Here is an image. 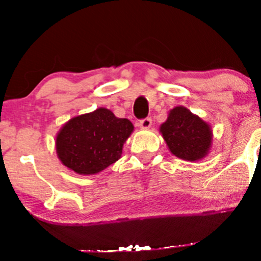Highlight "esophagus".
<instances>
[{"label": "esophagus", "instance_id": "obj_1", "mask_svg": "<svg viewBox=\"0 0 261 261\" xmlns=\"http://www.w3.org/2000/svg\"><path fill=\"white\" fill-rule=\"evenodd\" d=\"M152 125V119L151 118H145V119H141L139 121V126L141 128H148L151 127Z\"/></svg>", "mask_w": 261, "mask_h": 261}]
</instances>
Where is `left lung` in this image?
<instances>
[{"label": "left lung", "mask_w": 261, "mask_h": 261, "mask_svg": "<svg viewBox=\"0 0 261 261\" xmlns=\"http://www.w3.org/2000/svg\"><path fill=\"white\" fill-rule=\"evenodd\" d=\"M161 133L173 154L185 161H197L207 154L212 131L208 124L184 107L170 110Z\"/></svg>", "instance_id": "8db88e82"}]
</instances>
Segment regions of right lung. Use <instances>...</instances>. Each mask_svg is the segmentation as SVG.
I'll use <instances>...</instances> for the list:
<instances>
[{"mask_svg":"<svg viewBox=\"0 0 261 261\" xmlns=\"http://www.w3.org/2000/svg\"><path fill=\"white\" fill-rule=\"evenodd\" d=\"M133 131L130 120L99 108L66 122L56 137V152L73 172L95 174L120 158L124 142Z\"/></svg>","mask_w":261,"mask_h":261,"instance_id":"add662e5","label":"right lung"}]
</instances>
